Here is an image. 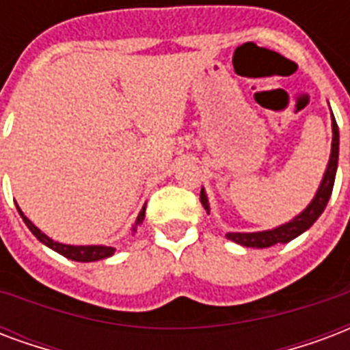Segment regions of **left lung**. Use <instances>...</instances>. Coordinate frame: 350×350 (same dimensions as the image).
<instances>
[{"label":"left lung","instance_id":"obj_1","mask_svg":"<svg viewBox=\"0 0 350 350\" xmlns=\"http://www.w3.org/2000/svg\"><path fill=\"white\" fill-rule=\"evenodd\" d=\"M332 153H330V160H328L327 172L321 180V186L315 193L314 201L303 210L301 214L297 215L295 219H291L286 225L273 228V230H264V232H228V240L236 241L243 247H256V249H265V247H271L275 243H288L299 234H303L304 230H308L315 223V219L323 214V210L327 206L332 188H334V178H336V170H338V154H340V133H338V123L332 120ZM201 203H203L204 210H210L208 199L204 190H201Z\"/></svg>","mask_w":350,"mask_h":350}]
</instances>
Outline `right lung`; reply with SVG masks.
Segmentation results:
<instances>
[{
  "label": "right lung",
  "instance_id": "add662e5",
  "mask_svg": "<svg viewBox=\"0 0 350 350\" xmlns=\"http://www.w3.org/2000/svg\"><path fill=\"white\" fill-rule=\"evenodd\" d=\"M18 212H20V215L23 217V221H25V225L29 227V230L33 232V234L38 238V240L44 243V245H47L49 249H53V251H57L59 254H62V256H66V258L70 260H75V262H96V260H103V258H109V256H112L114 254V247H109V245H66V243H59V241H53L51 238H47L44 232H42L40 228H36L33 223L29 221L27 217L23 215V212L20 208H18ZM144 217H146V206L142 208V212L138 214V219H136V225H140L142 221H144Z\"/></svg>",
  "mask_w": 350,
  "mask_h": 350
}]
</instances>
